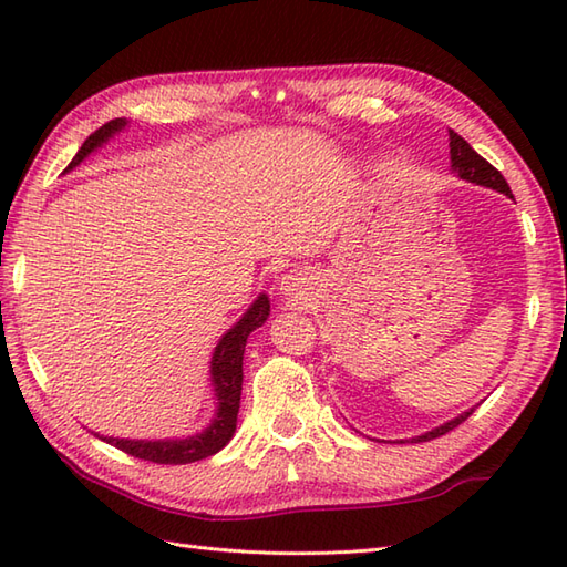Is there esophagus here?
Returning a JSON list of instances; mask_svg holds the SVG:
<instances>
[{
  "label": "esophagus",
  "instance_id": "obj_1",
  "mask_svg": "<svg viewBox=\"0 0 567 567\" xmlns=\"http://www.w3.org/2000/svg\"><path fill=\"white\" fill-rule=\"evenodd\" d=\"M309 277L305 270H290L280 277V292L297 302V299H305L309 295Z\"/></svg>",
  "mask_w": 567,
  "mask_h": 567
}]
</instances>
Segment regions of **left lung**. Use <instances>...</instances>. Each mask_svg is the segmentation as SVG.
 Listing matches in <instances>:
<instances>
[{
    "mask_svg": "<svg viewBox=\"0 0 567 567\" xmlns=\"http://www.w3.org/2000/svg\"><path fill=\"white\" fill-rule=\"evenodd\" d=\"M449 141H451L449 143V146H451V171L457 177L465 179V183H473V185H480V187L495 189V192H499V195L512 197V189L507 185V179H504L502 173L495 171V167H492L483 158V155H477L473 148H470V143L465 138L457 136L455 131H449ZM473 412H475V406H470V409H465L463 414H457V416H453L449 421H443L441 426L431 429L426 433H421V436H412V439H406V441H400V443H421V441L439 439V436H443V433L453 431L457 424H463V421Z\"/></svg>",
    "mask_w": 567,
    "mask_h": 567,
    "instance_id": "8db88e82",
    "label": "left lung"
}]
</instances>
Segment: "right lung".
<instances>
[{
	"instance_id": "1",
	"label": "right lung",
	"mask_w": 567,
	"mask_h": 567,
	"mask_svg": "<svg viewBox=\"0 0 567 567\" xmlns=\"http://www.w3.org/2000/svg\"><path fill=\"white\" fill-rule=\"evenodd\" d=\"M126 126H128L126 118H114V122L94 131V134L82 143V148L75 153V158L70 161L65 173L75 171V167L82 161H87L94 151L104 148L114 136L126 131ZM268 317H270V299L268 295L260 292L244 311V317H240L234 327L221 336L219 343H216L212 353V365H209L216 409H214L212 421L202 431L192 433V436H185V439H114V436H102V433L92 431L94 436L116 445L118 451L141 457V461H151L161 465H185V463H195V461H202V457L219 453L236 433L240 384H244L246 341L252 331L268 321Z\"/></svg>"
}]
</instances>
